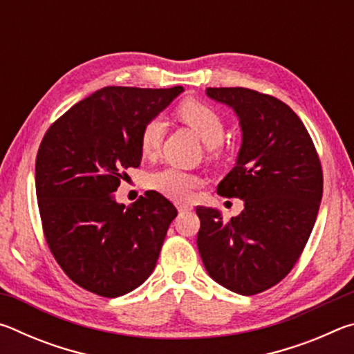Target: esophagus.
I'll use <instances>...</instances> for the list:
<instances>
[{
    "label": "esophagus",
    "instance_id": "1",
    "mask_svg": "<svg viewBox=\"0 0 354 354\" xmlns=\"http://www.w3.org/2000/svg\"><path fill=\"white\" fill-rule=\"evenodd\" d=\"M176 207H178L179 212H189V211H192V209H194V206L189 205V203H176Z\"/></svg>",
    "mask_w": 354,
    "mask_h": 354
}]
</instances>
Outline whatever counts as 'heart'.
I'll return each mask as SVG.
<instances>
[{
    "label": "heart",
    "instance_id": "1",
    "mask_svg": "<svg viewBox=\"0 0 354 354\" xmlns=\"http://www.w3.org/2000/svg\"><path fill=\"white\" fill-rule=\"evenodd\" d=\"M178 115L184 123L195 131L196 136L206 143L207 147H217L225 134V120L212 106L201 103V101L189 100L179 106ZM165 129L162 118L156 117L148 120L140 133V151L147 158H151L160 147ZM203 184L198 175L178 169V167H165V169L154 171L149 176V185L154 190L169 196L173 200H189L192 192Z\"/></svg>",
    "mask_w": 354,
    "mask_h": 354
}]
</instances>
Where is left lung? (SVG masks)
<instances>
[{
    "label": "left lung",
    "instance_id": "8db88e82",
    "mask_svg": "<svg viewBox=\"0 0 354 354\" xmlns=\"http://www.w3.org/2000/svg\"><path fill=\"white\" fill-rule=\"evenodd\" d=\"M206 95L239 120L241 149L217 194L241 198L243 211L223 221L218 209L196 207V245L209 277L254 295L292 270L313 232L323 192L320 160L303 122L283 101L243 87H209Z\"/></svg>",
    "mask_w": 354,
    "mask_h": 354
}]
</instances>
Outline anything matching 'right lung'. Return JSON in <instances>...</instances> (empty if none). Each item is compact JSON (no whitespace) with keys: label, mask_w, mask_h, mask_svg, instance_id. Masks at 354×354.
Returning a JSON list of instances; mask_svg holds the SVG:
<instances>
[{"label":"right lung","mask_w":354,"mask_h":354,"mask_svg":"<svg viewBox=\"0 0 354 354\" xmlns=\"http://www.w3.org/2000/svg\"><path fill=\"white\" fill-rule=\"evenodd\" d=\"M184 87H104L55 122L35 160V194L53 256L77 286L115 298L153 273L176 207L149 190L117 203L120 179L142 160L140 133Z\"/></svg>","instance_id":"1"}]
</instances>
